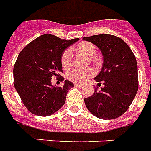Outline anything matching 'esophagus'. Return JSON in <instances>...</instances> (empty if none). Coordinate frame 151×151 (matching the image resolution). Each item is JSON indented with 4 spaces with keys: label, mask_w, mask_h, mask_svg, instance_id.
<instances>
[{
    "label": "esophagus",
    "mask_w": 151,
    "mask_h": 151,
    "mask_svg": "<svg viewBox=\"0 0 151 151\" xmlns=\"http://www.w3.org/2000/svg\"><path fill=\"white\" fill-rule=\"evenodd\" d=\"M74 85H75V87H82V86H83V85H82V84H74Z\"/></svg>",
    "instance_id": "34e87169"
}]
</instances>
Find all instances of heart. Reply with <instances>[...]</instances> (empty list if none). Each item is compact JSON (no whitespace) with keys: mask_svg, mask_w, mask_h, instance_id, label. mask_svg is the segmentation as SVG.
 Segmentation results:
<instances>
[{"mask_svg":"<svg viewBox=\"0 0 151 151\" xmlns=\"http://www.w3.org/2000/svg\"><path fill=\"white\" fill-rule=\"evenodd\" d=\"M76 50L86 56H93L96 52V47L89 42H82L76 46ZM71 63V51L70 50H64L61 56V63L64 68H67L70 66ZM95 74V70L92 67L86 69L75 68L67 73V78L73 82L82 84L88 78L93 76Z\"/></svg>","mask_w":151,"mask_h":151,"instance_id":"1","label":"heart"}]
</instances>
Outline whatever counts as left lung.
Segmentation results:
<instances>
[{"label":"left lung","mask_w":151,"mask_h":151,"mask_svg":"<svg viewBox=\"0 0 151 151\" xmlns=\"http://www.w3.org/2000/svg\"><path fill=\"white\" fill-rule=\"evenodd\" d=\"M101 51L103 63L94 78L101 90L84 98L88 110L101 119H113L129 109L138 89L137 60L129 46L117 36L99 34L84 37Z\"/></svg>","instance_id":"obj_1"}]
</instances>
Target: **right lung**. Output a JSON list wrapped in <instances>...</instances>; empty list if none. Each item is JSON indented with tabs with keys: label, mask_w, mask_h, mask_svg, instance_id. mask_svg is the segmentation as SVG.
Instances as JSON below:
<instances>
[{
	"label": "right lung",
	"mask_w": 151,
	"mask_h": 151,
	"mask_svg": "<svg viewBox=\"0 0 151 151\" xmlns=\"http://www.w3.org/2000/svg\"><path fill=\"white\" fill-rule=\"evenodd\" d=\"M79 40H62L52 34H44L20 52L14 67V87L31 113L49 116L64 105L67 92L74 84L66 80L63 86L56 87L51 80L63 72L61 56L64 50Z\"/></svg>",
	"instance_id": "1"
}]
</instances>
